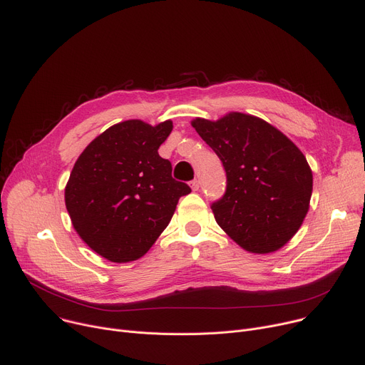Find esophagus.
Returning <instances> with one entry per match:
<instances>
[{"label":"esophagus","mask_w":365,"mask_h":365,"mask_svg":"<svg viewBox=\"0 0 365 365\" xmlns=\"http://www.w3.org/2000/svg\"><path fill=\"white\" fill-rule=\"evenodd\" d=\"M190 187H191V190H192V191H197V190H199V187H200L199 180H192V181L190 182Z\"/></svg>","instance_id":"obj_1"}]
</instances>
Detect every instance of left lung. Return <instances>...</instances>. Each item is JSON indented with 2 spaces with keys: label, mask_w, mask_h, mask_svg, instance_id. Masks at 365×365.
<instances>
[{
  "label": "left lung",
  "mask_w": 365,
  "mask_h": 365,
  "mask_svg": "<svg viewBox=\"0 0 365 365\" xmlns=\"http://www.w3.org/2000/svg\"><path fill=\"white\" fill-rule=\"evenodd\" d=\"M191 126L227 173L224 197L212 205L218 225L252 253L282 249L301 228L312 195V170L299 147L267 120L230 112Z\"/></svg>",
  "instance_id": "obj_1"
}]
</instances>
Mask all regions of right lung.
<instances>
[{"label":"right lung","mask_w":365,"mask_h":365,"mask_svg":"<svg viewBox=\"0 0 365 365\" xmlns=\"http://www.w3.org/2000/svg\"><path fill=\"white\" fill-rule=\"evenodd\" d=\"M173 120L130 119L107 128L76 159L64 203L79 237L110 262L137 261L168 227L190 187L158 150Z\"/></svg>","instance_id":"add662e5"}]
</instances>
